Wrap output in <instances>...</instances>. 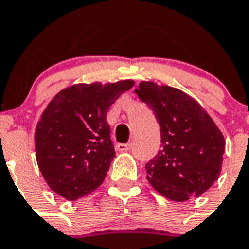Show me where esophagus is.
<instances>
[{
  "mask_svg": "<svg viewBox=\"0 0 249 249\" xmlns=\"http://www.w3.org/2000/svg\"><path fill=\"white\" fill-rule=\"evenodd\" d=\"M132 148V144H118L117 145V150H119V152H128L130 149Z\"/></svg>",
  "mask_w": 249,
  "mask_h": 249,
  "instance_id": "obj_1",
  "label": "esophagus"
}]
</instances>
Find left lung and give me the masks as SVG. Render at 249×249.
I'll use <instances>...</instances> for the list:
<instances>
[{"instance_id": "obj_1", "label": "left lung", "mask_w": 249, "mask_h": 249, "mask_svg": "<svg viewBox=\"0 0 249 249\" xmlns=\"http://www.w3.org/2000/svg\"><path fill=\"white\" fill-rule=\"evenodd\" d=\"M160 127L162 149L146 163V178L175 202L202 196L221 172L225 139L213 119L188 93L154 82L135 90Z\"/></svg>"}]
</instances>
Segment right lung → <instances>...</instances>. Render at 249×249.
Listing matches in <instances>:
<instances>
[{
	"mask_svg": "<svg viewBox=\"0 0 249 249\" xmlns=\"http://www.w3.org/2000/svg\"><path fill=\"white\" fill-rule=\"evenodd\" d=\"M134 85L131 79L78 83L50 101L36 127L35 142L39 171L53 192L75 200L103 184L115 157L107 113Z\"/></svg>",
	"mask_w": 249,
	"mask_h": 249,
	"instance_id": "right-lung-1",
	"label": "right lung"
}]
</instances>
